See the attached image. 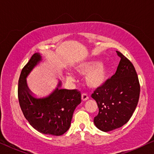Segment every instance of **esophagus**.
Returning <instances> with one entry per match:
<instances>
[{
  "label": "esophagus",
  "mask_w": 154,
  "mask_h": 154,
  "mask_svg": "<svg viewBox=\"0 0 154 154\" xmlns=\"http://www.w3.org/2000/svg\"><path fill=\"white\" fill-rule=\"evenodd\" d=\"M81 99L83 101H86L89 99V97H88V95L86 93H83L81 95Z\"/></svg>",
  "instance_id": "1"
}]
</instances>
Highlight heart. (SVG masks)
<instances>
[{
    "label": "heart",
    "instance_id": "b5f03b06",
    "mask_svg": "<svg viewBox=\"0 0 154 154\" xmlns=\"http://www.w3.org/2000/svg\"><path fill=\"white\" fill-rule=\"evenodd\" d=\"M75 70L80 74L87 75L86 83L92 89L102 87L106 82L109 73V69L106 64L94 61L81 64ZM67 79L73 81L71 76H67Z\"/></svg>",
    "mask_w": 154,
    "mask_h": 154
}]
</instances>
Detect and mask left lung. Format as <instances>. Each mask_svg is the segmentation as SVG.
Segmentation results:
<instances>
[{"instance_id":"left-lung-1","label":"left lung","mask_w":154,"mask_h":154,"mask_svg":"<svg viewBox=\"0 0 154 154\" xmlns=\"http://www.w3.org/2000/svg\"><path fill=\"white\" fill-rule=\"evenodd\" d=\"M116 52L121 60L115 74L91 95L99 108L94 123L103 132L111 131L127 123L140 98V83L133 64L123 54Z\"/></svg>"}]
</instances>
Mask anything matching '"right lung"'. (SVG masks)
<instances>
[{
  "mask_svg": "<svg viewBox=\"0 0 154 154\" xmlns=\"http://www.w3.org/2000/svg\"><path fill=\"white\" fill-rule=\"evenodd\" d=\"M42 60L35 53L21 72L18 83L19 102L23 114L32 127L41 133L60 136L69 129L75 109L81 102L77 90L62 89V82L48 97L36 98L27 86L26 77Z\"/></svg>",
  "mask_w": 154,
  "mask_h": 154,
  "instance_id": "add662e5",
  "label": "right lung"
}]
</instances>
